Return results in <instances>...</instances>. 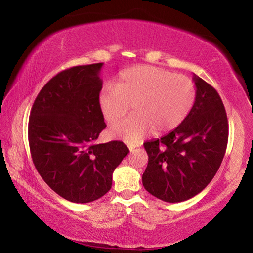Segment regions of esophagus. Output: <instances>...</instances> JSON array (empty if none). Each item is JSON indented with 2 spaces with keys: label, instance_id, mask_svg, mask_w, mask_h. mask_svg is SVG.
<instances>
[{
  "label": "esophagus",
  "instance_id": "esophagus-1",
  "mask_svg": "<svg viewBox=\"0 0 253 253\" xmlns=\"http://www.w3.org/2000/svg\"><path fill=\"white\" fill-rule=\"evenodd\" d=\"M135 148H136V146H131V145H130V146H129V151H130V152H134Z\"/></svg>",
  "mask_w": 253,
  "mask_h": 253
}]
</instances>
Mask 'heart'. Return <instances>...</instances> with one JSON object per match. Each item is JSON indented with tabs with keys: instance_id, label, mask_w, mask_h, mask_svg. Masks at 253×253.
<instances>
[{
	"instance_id": "heart-1",
	"label": "heart",
	"mask_w": 253,
	"mask_h": 253,
	"mask_svg": "<svg viewBox=\"0 0 253 253\" xmlns=\"http://www.w3.org/2000/svg\"><path fill=\"white\" fill-rule=\"evenodd\" d=\"M196 99L192 79L153 66L124 71L116 85L107 84L99 95L106 121L114 124L125 117L132 106L135 115L110 128V134L136 145L153 131L161 135L175 129L187 117Z\"/></svg>"
}]
</instances>
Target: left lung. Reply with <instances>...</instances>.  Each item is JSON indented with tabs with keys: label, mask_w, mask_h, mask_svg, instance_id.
<instances>
[{
	"label": "left lung",
	"mask_w": 253,
	"mask_h": 253,
	"mask_svg": "<svg viewBox=\"0 0 253 253\" xmlns=\"http://www.w3.org/2000/svg\"><path fill=\"white\" fill-rule=\"evenodd\" d=\"M194 106L183 123L160 139L144 143L148 164L145 190L165 202H183L203 191L223 160L229 124L219 93L200 77Z\"/></svg>",
	"instance_id": "obj_1"
}]
</instances>
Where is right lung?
<instances>
[{
	"mask_svg": "<svg viewBox=\"0 0 253 253\" xmlns=\"http://www.w3.org/2000/svg\"><path fill=\"white\" fill-rule=\"evenodd\" d=\"M102 63L69 68L50 79L33 102L29 145L33 164L61 198L88 203L111 188L129 149L121 140L95 142L106 128L99 107Z\"/></svg>",
	"mask_w": 253,
	"mask_h": 253,
	"instance_id": "right-lung-1",
	"label": "right lung"
}]
</instances>
